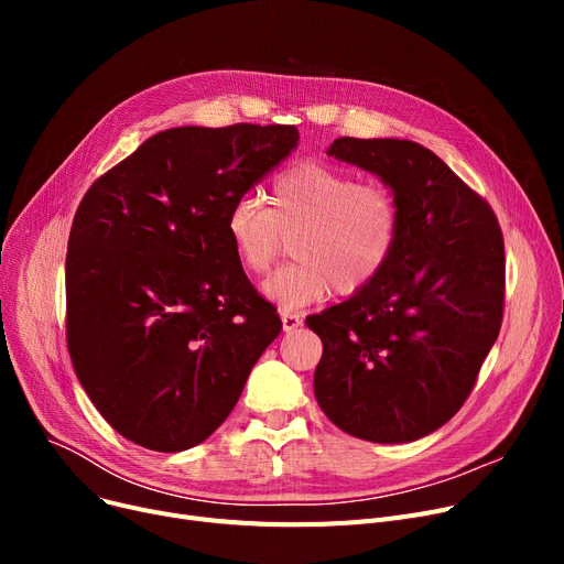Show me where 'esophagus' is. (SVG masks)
<instances>
[{"instance_id": "34e87169", "label": "esophagus", "mask_w": 564, "mask_h": 564, "mask_svg": "<svg viewBox=\"0 0 564 564\" xmlns=\"http://www.w3.org/2000/svg\"><path fill=\"white\" fill-rule=\"evenodd\" d=\"M281 322H283V329H285V332H294L297 327H302V315H300V313L285 311V313L281 315Z\"/></svg>"}]
</instances>
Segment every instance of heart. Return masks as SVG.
Returning <instances> with one entry per match:
<instances>
[{
	"label": "heart",
	"mask_w": 564,
	"mask_h": 564,
	"mask_svg": "<svg viewBox=\"0 0 564 564\" xmlns=\"http://www.w3.org/2000/svg\"><path fill=\"white\" fill-rule=\"evenodd\" d=\"M272 207L253 196L235 198L224 230L249 272L264 274L294 237V262L262 283V294L283 311L327 300L336 288L357 294L389 264L400 240V205L381 185H361L336 166L302 162L272 185Z\"/></svg>",
	"instance_id": "b5f03b06"
}]
</instances>
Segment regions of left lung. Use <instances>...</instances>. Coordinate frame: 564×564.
<instances>
[{
	"instance_id": "left-lung-1",
	"label": "left lung",
	"mask_w": 564,
	"mask_h": 564,
	"mask_svg": "<svg viewBox=\"0 0 564 564\" xmlns=\"http://www.w3.org/2000/svg\"><path fill=\"white\" fill-rule=\"evenodd\" d=\"M327 155L393 192L400 240L368 288L306 317L322 340L315 400L351 436L416 441L459 411L498 338L502 235L491 207L416 141L340 137Z\"/></svg>"
}]
</instances>
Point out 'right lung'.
<instances>
[{"label":"right lung","instance_id":"right-lung-1","mask_svg":"<svg viewBox=\"0 0 564 564\" xmlns=\"http://www.w3.org/2000/svg\"><path fill=\"white\" fill-rule=\"evenodd\" d=\"M297 143L294 126L171 128L82 198L66 256L68 351L102 419L137 446L203 443L279 336L224 219Z\"/></svg>","mask_w":564,"mask_h":564}]
</instances>
